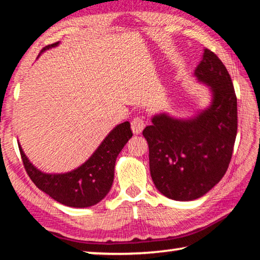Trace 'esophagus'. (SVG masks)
<instances>
[{
  "mask_svg": "<svg viewBox=\"0 0 260 260\" xmlns=\"http://www.w3.org/2000/svg\"><path fill=\"white\" fill-rule=\"evenodd\" d=\"M131 125H132V131H133V133L134 134H140L141 132L143 131L144 126H146V122H144L143 117L138 116V117H135L133 120H132Z\"/></svg>",
  "mask_w": 260,
  "mask_h": 260,
  "instance_id": "34e87169",
  "label": "esophagus"
}]
</instances>
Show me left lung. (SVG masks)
<instances>
[{"label": "left lung", "mask_w": 260, "mask_h": 260, "mask_svg": "<svg viewBox=\"0 0 260 260\" xmlns=\"http://www.w3.org/2000/svg\"><path fill=\"white\" fill-rule=\"evenodd\" d=\"M195 76L212 90L210 108L189 120L158 114L143 129L152 181L174 201L200 199L222 179L237 133L234 86L225 65L208 48Z\"/></svg>", "instance_id": "obj_1"}]
</instances>
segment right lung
<instances>
[{
	"instance_id": "right-lung-1",
	"label": "right lung",
	"mask_w": 260,
	"mask_h": 260,
	"mask_svg": "<svg viewBox=\"0 0 260 260\" xmlns=\"http://www.w3.org/2000/svg\"><path fill=\"white\" fill-rule=\"evenodd\" d=\"M58 45L52 43L43 48L45 51ZM133 136L128 121L118 125L96 149L86 162L63 174H47L32 165L18 144L21 159L28 177L35 186L60 204L72 208H88L102 201L113 182L114 165L121 149Z\"/></svg>"
}]
</instances>
